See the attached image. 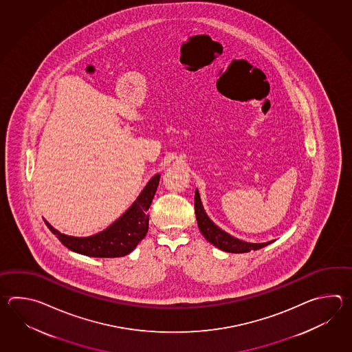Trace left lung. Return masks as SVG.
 I'll return each instance as SVG.
<instances>
[{
  "mask_svg": "<svg viewBox=\"0 0 352 352\" xmlns=\"http://www.w3.org/2000/svg\"><path fill=\"white\" fill-rule=\"evenodd\" d=\"M195 214H196L199 229H200L202 235L205 236V239L211 243L212 245H215V247L224 250V252H228V253H248L250 250H258V249L265 247V245L272 243V241L248 243V241L236 239V238L232 236L230 234L221 230L206 215L204 206H202L200 194H199L197 190L195 191Z\"/></svg>",
  "mask_w": 352,
  "mask_h": 352,
  "instance_id": "left-lung-1",
  "label": "left lung"
}]
</instances>
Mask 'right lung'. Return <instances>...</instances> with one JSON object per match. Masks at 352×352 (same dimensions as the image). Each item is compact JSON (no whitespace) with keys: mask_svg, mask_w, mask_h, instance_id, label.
<instances>
[{"mask_svg":"<svg viewBox=\"0 0 352 352\" xmlns=\"http://www.w3.org/2000/svg\"><path fill=\"white\" fill-rule=\"evenodd\" d=\"M160 184V175H155L143 188L129 209L103 232L91 236L76 238L58 232L46 220L50 232L70 250L94 258H118L127 255L148 232V209Z\"/></svg>","mask_w":352,"mask_h":352,"instance_id":"1","label":"right lung"}]
</instances>
